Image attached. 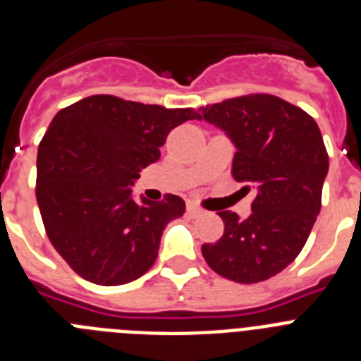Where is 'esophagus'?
<instances>
[{
  "label": "esophagus",
  "instance_id": "obj_1",
  "mask_svg": "<svg viewBox=\"0 0 361 361\" xmlns=\"http://www.w3.org/2000/svg\"><path fill=\"white\" fill-rule=\"evenodd\" d=\"M188 213H191V215H200L202 213V208L200 206H197L195 202H188Z\"/></svg>",
  "mask_w": 361,
  "mask_h": 361
}]
</instances>
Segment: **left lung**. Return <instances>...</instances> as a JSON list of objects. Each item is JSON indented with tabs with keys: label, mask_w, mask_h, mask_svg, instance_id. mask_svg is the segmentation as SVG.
<instances>
[{
	"label": "left lung",
	"mask_w": 361,
	"mask_h": 361,
	"mask_svg": "<svg viewBox=\"0 0 361 361\" xmlns=\"http://www.w3.org/2000/svg\"><path fill=\"white\" fill-rule=\"evenodd\" d=\"M202 117L237 146L233 178L257 191L245 220L219 212L224 235L204 244L202 257L216 275L233 282H264L298 257L320 213L329 170L320 128L307 111L271 94L208 104Z\"/></svg>",
	"instance_id": "left-lung-1"
}]
</instances>
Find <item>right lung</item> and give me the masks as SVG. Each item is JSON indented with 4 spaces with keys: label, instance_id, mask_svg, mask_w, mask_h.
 <instances>
[{
    "label": "right lung",
    "instance_id": "obj_1",
    "mask_svg": "<svg viewBox=\"0 0 361 361\" xmlns=\"http://www.w3.org/2000/svg\"><path fill=\"white\" fill-rule=\"evenodd\" d=\"M193 108L90 95L57 111L37 149L36 199L44 231L79 276L121 286L157 260L162 229L184 213L177 195L132 199L139 170L157 162L166 137L199 119Z\"/></svg>",
    "mask_w": 361,
    "mask_h": 361
}]
</instances>
